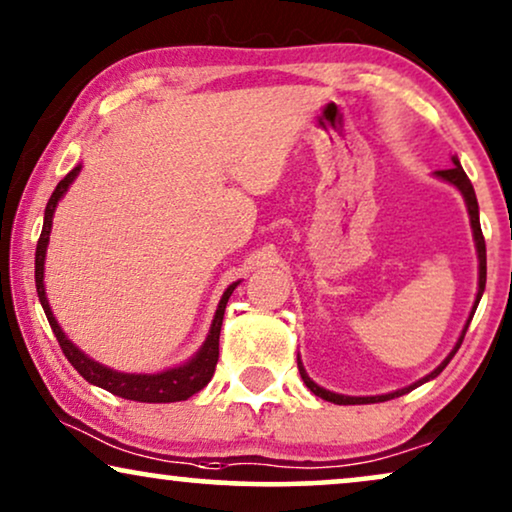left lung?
<instances>
[{
  "label": "left lung",
  "instance_id": "left-lung-1",
  "mask_svg": "<svg viewBox=\"0 0 512 512\" xmlns=\"http://www.w3.org/2000/svg\"><path fill=\"white\" fill-rule=\"evenodd\" d=\"M435 177H440V180L449 182V185L456 187V189H459V192H461L463 201H466V208H468V217H470V229H473L475 250H478V295H475L473 309H470V316H468V320H466V325H463V330H461L459 339H456L454 349L449 351V356H447L445 360H442V363H440L438 367H435V370H433L431 374H426L424 379L414 381V384H410V386L398 388V391L384 393V395H342V393H335V391H327V388L318 386L316 381H313V379L309 377V374H306L302 360H299V356H297V367H299V374H302L306 388H309V391H311L313 395H318V398L327 400V403H335V405H370V403H384V400H391V398H400V395L410 393V391H414V388H417V386L426 384V381H431V379L438 377V374L447 367L449 360L454 358V353L459 351L463 337H466V330H468L470 320H473V316H475V309H478V304H480V299H482V292H485V283H487V248H485V236H482V229H480V208H478V199H475V189H473V185H470L468 175L463 173L461 163H459V159H456V156H452V168L438 170V173H435Z\"/></svg>",
  "mask_w": 512,
  "mask_h": 512
}]
</instances>
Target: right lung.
I'll return each instance as SVG.
<instances>
[{
    "instance_id": "obj_1",
    "label": "right lung",
    "mask_w": 512,
    "mask_h": 512,
    "mask_svg": "<svg viewBox=\"0 0 512 512\" xmlns=\"http://www.w3.org/2000/svg\"><path fill=\"white\" fill-rule=\"evenodd\" d=\"M79 173H81V163L79 166H74L70 173L58 182V187L53 189L51 199L46 203V210H44L42 236H39L37 252H34V283H37V295H39V302H42L46 318H49L53 335L58 339L60 349H63L65 358L70 360L74 370H77L88 384L105 388V391L119 395V398L135 400V403H180V400L192 398L194 393H199L201 388L208 386V381L213 379L217 356H220V330H222L224 309H227L231 292L236 290V285L241 281L231 283L229 288L224 290L220 304H217L215 309L213 323H210L206 342L201 344V349L196 351L187 363L168 367V370H161V372L145 374V372H119L98 363V360L88 358V353L81 351L79 346H74L70 339H67L63 327L58 325L44 288V262H46V248H49V238H51L53 215H56L60 199L67 194V189H70L72 182L77 180Z\"/></svg>"
}]
</instances>
